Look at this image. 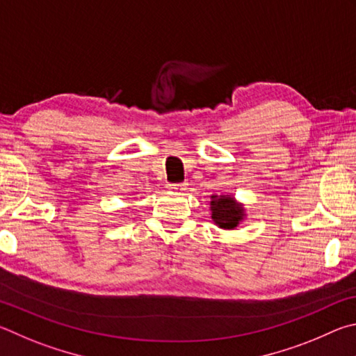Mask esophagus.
Returning a JSON list of instances; mask_svg holds the SVG:
<instances>
[{
    "label": "esophagus",
    "instance_id": "esophagus-1",
    "mask_svg": "<svg viewBox=\"0 0 356 356\" xmlns=\"http://www.w3.org/2000/svg\"><path fill=\"white\" fill-rule=\"evenodd\" d=\"M167 189L170 192H175V194H183L184 191H188V184L186 183H179V184H168Z\"/></svg>",
    "mask_w": 356,
    "mask_h": 356
}]
</instances>
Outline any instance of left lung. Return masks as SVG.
<instances>
[{
  "label": "left lung",
  "instance_id": "obj_1",
  "mask_svg": "<svg viewBox=\"0 0 356 356\" xmlns=\"http://www.w3.org/2000/svg\"><path fill=\"white\" fill-rule=\"evenodd\" d=\"M211 219L219 228L234 229L245 219L244 204L233 195H211Z\"/></svg>",
  "mask_w": 356,
  "mask_h": 356
}]
</instances>
